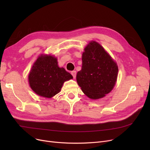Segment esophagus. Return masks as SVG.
<instances>
[{
    "instance_id": "1",
    "label": "esophagus",
    "mask_w": 150,
    "mask_h": 150,
    "mask_svg": "<svg viewBox=\"0 0 150 150\" xmlns=\"http://www.w3.org/2000/svg\"><path fill=\"white\" fill-rule=\"evenodd\" d=\"M76 74V72L75 70H74V71H72V72H71V74H72V75L73 76L74 78H75Z\"/></svg>"
}]
</instances>
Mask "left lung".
I'll list each match as a JSON object with an SVG mask.
<instances>
[{
    "label": "left lung",
    "mask_w": 150,
    "mask_h": 150,
    "mask_svg": "<svg viewBox=\"0 0 150 150\" xmlns=\"http://www.w3.org/2000/svg\"><path fill=\"white\" fill-rule=\"evenodd\" d=\"M82 68L76 81L82 91L93 100L103 98L113 89L118 75V67L100 44L92 41L82 55Z\"/></svg>",
    "instance_id": "1"
}]
</instances>
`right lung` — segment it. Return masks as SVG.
I'll use <instances>...</instances> for the list:
<instances>
[{
  "instance_id": "1",
  "label": "right lung",
  "mask_w": 150,
  "mask_h": 150,
  "mask_svg": "<svg viewBox=\"0 0 150 150\" xmlns=\"http://www.w3.org/2000/svg\"><path fill=\"white\" fill-rule=\"evenodd\" d=\"M72 78L64 68L58 67L57 59L50 55L39 57L28 75L31 88L38 95L46 98L59 93L64 81Z\"/></svg>"
}]
</instances>
